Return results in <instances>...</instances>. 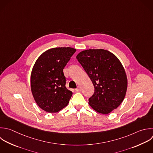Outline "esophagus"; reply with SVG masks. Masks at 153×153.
Listing matches in <instances>:
<instances>
[{
  "label": "esophagus",
  "mask_w": 153,
  "mask_h": 153,
  "mask_svg": "<svg viewBox=\"0 0 153 153\" xmlns=\"http://www.w3.org/2000/svg\"><path fill=\"white\" fill-rule=\"evenodd\" d=\"M75 91H81V88H80L79 87H78L75 89Z\"/></svg>",
  "instance_id": "34e87169"
}]
</instances>
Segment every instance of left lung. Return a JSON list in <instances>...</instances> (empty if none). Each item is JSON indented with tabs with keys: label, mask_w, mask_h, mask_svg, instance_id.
<instances>
[{
	"label": "left lung",
	"mask_w": 153,
	"mask_h": 153,
	"mask_svg": "<svg viewBox=\"0 0 153 153\" xmlns=\"http://www.w3.org/2000/svg\"><path fill=\"white\" fill-rule=\"evenodd\" d=\"M76 59L94 87L88 99L90 106L99 113L107 114L123 101L127 87L125 70L118 58L103 49L80 52Z\"/></svg>",
	"instance_id": "obj_1"
}]
</instances>
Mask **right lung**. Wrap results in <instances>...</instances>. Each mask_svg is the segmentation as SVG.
<instances>
[{"label": "right lung", "instance_id": "add662e5", "mask_svg": "<svg viewBox=\"0 0 153 153\" xmlns=\"http://www.w3.org/2000/svg\"><path fill=\"white\" fill-rule=\"evenodd\" d=\"M76 49L59 47L42 53L36 61L30 77L31 90L37 105L50 113L66 106L72 92L65 86L63 70Z\"/></svg>", "mask_w": 153, "mask_h": 153}]
</instances>
